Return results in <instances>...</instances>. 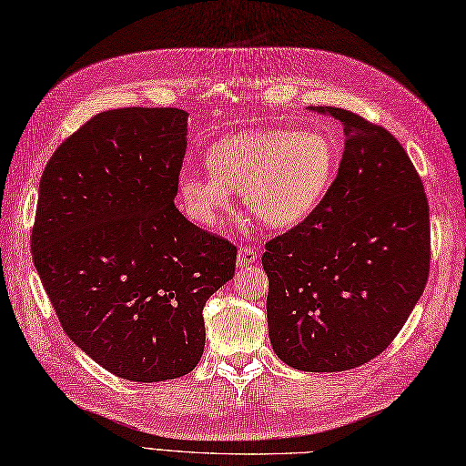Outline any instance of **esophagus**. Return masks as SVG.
I'll return each mask as SVG.
<instances>
[{
  "label": "esophagus",
  "instance_id": "34e87169",
  "mask_svg": "<svg viewBox=\"0 0 466 466\" xmlns=\"http://www.w3.org/2000/svg\"><path fill=\"white\" fill-rule=\"evenodd\" d=\"M257 257H258L257 248H253V247H247V245H241V247H239V251H237V265H241V267L253 265L255 260H257Z\"/></svg>",
  "mask_w": 466,
  "mask_h": 466
}]
</instances>
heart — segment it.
<instances>
[{
	"label": "heart",
	"mask_w": 466,
	"mask_h": 466,
	"mask_svg": "<svg viewBox=\"0 0 466 466\" xmlns=\"http://www.w3.org/2000/svg\"><path fill=\"white\" fill-rule=\"evenodd\" d=\"M211 172L184 169L177 187L189 213L218 225L231 211V191L275 229L302 223L320 206L338 166V146L322 130H248L227 136L208 154Z\"/></svg>",
	"instance_id": "heart-1"
}]
</instances>
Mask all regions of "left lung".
Segmentation results:
<instances>
[{
	"mask_svg": "<svg viewBox=\"0 0 466 466\" xmlns=\"http://www.w3.org/2000/svg\"><path fill=\"white\" fill-rule=\"evenodd\" d=\"M310 110L344 128L334 184L309 218L265 245L267 320L294 370L344 371L380 356L429 275V203L393 136L354 112Z\"/></svg>",
	"mask_w": 466,
	"mask_h": 466,
	"instance_id": "8db88e82",
	"label": "left lung"
}]
</instances>
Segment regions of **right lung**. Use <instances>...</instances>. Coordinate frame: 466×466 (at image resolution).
<instances>
[{
  "label": "right lung",
  "mask_w": 466,
  "mask_h": 466,
  "mask_svg": "<svg viewBox=\"0 0 466 466\" xmlns=\"http://www.w3.org/2000/svg\"><path fill=\"white\" fill-rule=\"evenodd\" d=\"M187 112H100L56 147L39 184L33 263L63 330L130 381L186 376L206 346L203 306L237 248L174 206Z\"/></svg>",
  "instance_id": "right-lung-1"
}]
</instances>
